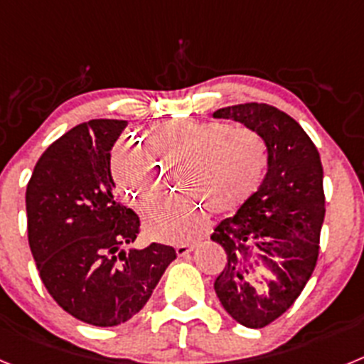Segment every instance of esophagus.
Instances as JSON below:
<instances>
[{
	"mask_svg": "<svg viewBox=\"0 0 364 364\" xmlns=\"http://www.w3.org/2000/svg\"><path fill=\"white\" fill-rule=\"evenodd\" d=\"M191 250H193V246H189V244H178V246L175 247V252L178 257H188Z\"/></svg>",
	"mask_w": 364,
	"mask_h": 364,
	"instance_id": "esophagus-1",
	"label": "esophagus"
}]
</instances>
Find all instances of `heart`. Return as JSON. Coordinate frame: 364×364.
I'll return each mask as SVG.
<instances>
[{
  "mask_svg": "<svg viewBox=\"0 0 364 364\" xmlns=\"http://www.w3.org/2000/svg\"><path fill=\"white\" fill-rule=\"evenodd\" d=\"M149 149L122 138L111 156L112 176L138 211L159 204L166 167H184L182 188L213 215L239 211L259 191L269 166L264 136L226 122H169L146 134ZM204 210L193 200H173L149 215L146 231L162 242H189L204 230Z\"/></svg>",
  "mask_w": 364,
  "mask_h": 364,
  "instance_id": "b5f03b06",
  "label": "heart"
}]
</instances>
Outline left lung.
<instances>
[{
	"label": "left lung",
	"mask_w": 364,
	"mask_h": 364,
	"mask_svg": "<svg viewBox=\"0 0 364 364\" xmlns=\"http://www.w3.org/2000/svg\"><path fill=\"white\" fill-rule=\"evenodd\" d=\"M213 117L240 122L262 134L269 147L259 191L211 233L226 252V264L215 279L218 301L242 326L264 328L294 306L317 264L326 211L323 164L306 131L273 105L247 102L218 109ZM257 252L276 273L262 289L251 279Z\"/></svg>",
	"instance_id": "8db88e82"
}]
</instances>
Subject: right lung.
<instances>
[{
	"label": "right lung",
	"instance_id": "right-lung-1",
	"mask_svg": "<svg viewBox=\"0 0 364 364\" xmlns=\"http://www.w3.org/2000/svg\"><path fill=\"white\" fill-rule=\"evenodd\" d=\"M125 120L83 122L50 144L25 193L28 246L50 297L74 319L118 326L146 306L173 246L122 247L140 233V218L114 198L111 149Z\"/></svg>",
	"mask_w": 364,
	"mask_h": 364
}]
</instances>
